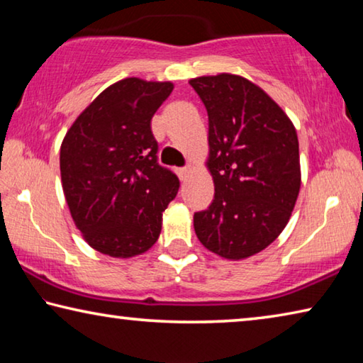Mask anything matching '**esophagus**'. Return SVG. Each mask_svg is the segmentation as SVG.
Returning a JSON list of instances; mask_svg holds the SVG:
<instances>
[{"instance_id": "34e87169", "label": "esophagus", "mask_w": 363, "mask_h": 363, "mask_svg": "<svg viewBox=\"0 0 363 363\" xmlns=\"http://www.w3.org/2000/svg\"><path fill=\"white\" fill-rule=\"evenodd\" d=\"M190 167H184V168H179L177 169V174H179V177H181V181H186L187 177H189V174H190Z\"/></svg>"}]
</instances>
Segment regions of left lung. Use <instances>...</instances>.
<instances>
[{"instance_id": "obj_1", "label": "left lung", "mask_w": 363, "mask_h": 363, "mask_svg": "<svg viewBox=\"0 0 363 363\" xmlns=\"http://www.w3.org/2000/svg\"><path fill=\"white\" fill-rule=\"evenodd\" d=\"M208 112V169L214 200L194 214L205 248L245 259L285 229L301 187L299 144L286 113L247 78L190 79Z\"/></svg>"}]
</instances>
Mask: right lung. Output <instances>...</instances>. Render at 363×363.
<instances>
[{
    "mask_svg": "<svg viewBox=\"0 0 363 363\" xmlns=\"http://www.w3.org/2000/svg\"><path fill=\"white\" fill-rule=\"evenodd\" d=\"M173 83L125 78L79 113L60 145L62 189L89 247L112 257L144 253L158 240L163 211L179 190L158 163L150 121Z\"/></svg>",
    "mask_w": 363,
    "mask_h": 363,
    "instance_id": "right-lung-1",
    "label": "right lung"
}]
</instances>
